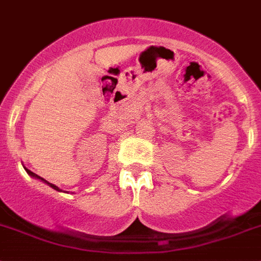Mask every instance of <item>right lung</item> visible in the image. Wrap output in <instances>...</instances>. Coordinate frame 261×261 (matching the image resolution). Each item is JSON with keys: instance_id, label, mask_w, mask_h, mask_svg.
I'll list each match as a JSON object with an SVG mask.
<instances>
[{"instance_id": "obj_1", "label": "right lung", "mask_w": 261, "mask_h": 261, "mask_svg": "<svg viewBox=\"0 0 261 261\" xmlns=\"http://www.w3.org/2000/svg\"><path fill=\"white\" fill-rule=\"evenodd\" d=\"M23 168H25V171L28 172V174H29L30 176H32V178H34V179H38V180L43 181V183H46V185H47V186H50V187H51V188H54V190H56V191H58V192H66V191H62V190H61L60 187H57L56 185H53V183H49V181H47V180H45V179H43V178H41V176H38V175H37V174H34V172H33V171H30V170H28V168H26L25 166H23Z\"/></svg>"}]
</instances>
